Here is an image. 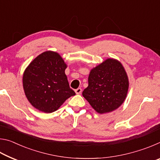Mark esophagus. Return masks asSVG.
<instances>
[{
    "mask_svg": "<svg viewBox=\"0 0 160 160\" xmlns=\"http://www.w3.org/2000/svg\"><path fill=\"white\" fill-rule=\"evenodd\" d=\"M75 93H76L77 94H80L81 92H82V89H81V88H78V89H76V90H75Z\"/></svg>",
    "mask_w": 160,
    "mask_h": 160,
    "instance_id": "esophagus-1",
    "label": "esophagus"
}]
</instances>
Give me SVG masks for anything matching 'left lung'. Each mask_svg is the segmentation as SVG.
Here are the masks:
<instances>
[{
    "label": "left lung",
    "mask_w": 160,
    "mask_h": 160,
    "mask_svg": "<svg viewBox=\"0 0 160 160\" xmlns=\"http://www.w3.org/2000/svg\"><path fill=\"white\" fill-rule=\"evenodd\" d=\"M128 88V77L123 65L109 58L91 69L88 86L82 92V96L97 113L102 114L121 106Z\"/></svg>",
    "instance_id": "8db88e82"
}]
</instances>
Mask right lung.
<instances>
[{"mask_svg":"<svg viewBox=\"0 0 160 160\" xmlns=\"http://www.w3.org/2000/svg\"><path fill=\"white\" fill-rule=\"evenodd\" d=\"M66 68L60 54L52 51L39 54L26 68L22 76L23 89L35 109L52 113L75 95L65 73Z\"/></svg>","mask_w":160,"mask_h":160,"instance_id":"add662e5","label":"right lung"}]
</instances>
